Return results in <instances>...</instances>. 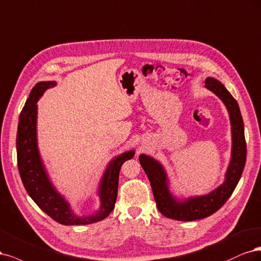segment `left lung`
Returning a JSON list of instances; mask_svg holds the SVG:
<instances>
[{
	"mask_svg": "<svg viewBox=\"0 0 261 261\" xmlns=\"http://www.w3.org/2000/svg\"><path fill=\"white\" fill-rule=\"evenodd\" d=\"M206 88L220 97L230 115L232 127V158L225 173L223 184L198 197H190L178 201L168 190L167 175L164 168L154 158L140 155V164L144 169L152 187L153 195L159 212L165 217L180 221H193L203 219L219 210L237 188L246 162V141L244 136V123L239 104L221 82L214 78L205 80Z\"/></svg>",
	"mask_w": 261,
	"mask_h": 261,
	"instance_id": "8db88e82",
	"label": "left lung"
}]
</instances>
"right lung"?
Masks as SVG:
<instances>
[{"instance_id":"obj_1","label":"right lung","mask_w":261,"mask_h":261,"mask_svg":"<svg viewBox=\"0 0 261 261\" xmlns=\"http://www.w3.org/2000/svg\"><path fill=\"white\" fill-rule=\"evenodd\" d=\"M55 85V81L37 83L20 113L16 139L19 174L29 196L56 222L65 225L94 223L105 219L113 212L118 192L120 168L125 161L133 157L134 150L117 156L108 165L99 187L102 205L98 213L83 218L74 215L69 204L58 194L49 182L37 145V102L46 89L53 88Z\"/></svg>"}]
</instances>
